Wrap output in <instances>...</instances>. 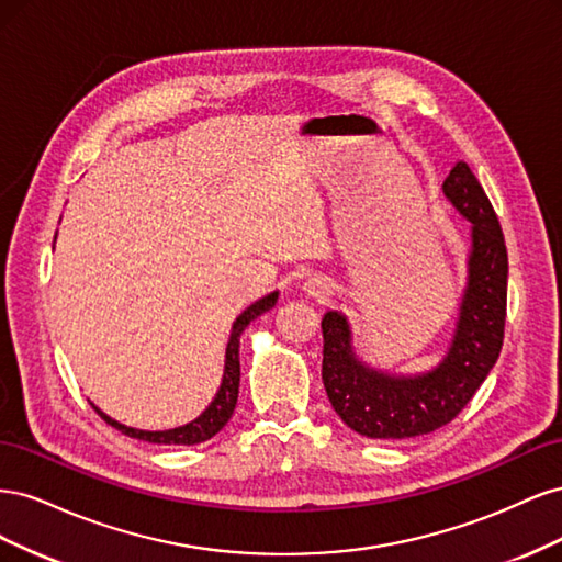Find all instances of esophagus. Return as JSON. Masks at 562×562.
<instances>
[{
  "instance_id": "1",
  "label": "esophagus",
  "mask_w": 562,
  "mask_h": 562,
  "mask_svg": "<svg viewBox=\"0 0 562 562\" xmlns=\"http://www.w3.org/2000/svg\"><path fill=\"white\" fill-rule=\"evenodd\" d=\"M304 291H307L310 295H321V293H323V283L316 281V279H312L310 283H304Z\"/></svg>"
}]
</instances>
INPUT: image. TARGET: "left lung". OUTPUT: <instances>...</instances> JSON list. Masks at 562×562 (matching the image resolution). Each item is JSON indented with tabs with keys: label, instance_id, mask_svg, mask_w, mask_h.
<instances>
[{
	"label": "left lung",
	"instance_id": "left-lung-1",
	"mask_svg": "<svg viewBox=\"0 0 562 562\" xmlns=\"http://www.w3.org/2000/svg\"><path fill=\"white\" fill-rule=\"evenodd\" d=\"M443 194L471 223L469 281L446 359L424 375H386L356 359L342 314L328 312L321 321L323 386L347 427L368 438L401 440L446 427L499 359L508 255L497 213L464 161L454 164Z\"/></svg>",
	"mask_w": 562,
	"mask_h": 562
}]
</instances>
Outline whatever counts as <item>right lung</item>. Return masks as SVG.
<instances>
[{"instance_id": "add662e5", "label": "right lung", "mask_w": 562, "mask_h": 562, "mask_svg": "<svg viewBox=\"0 0 562 562\" xmlns=\"http://www.w3.org/2000/svg\"><path fill=\"white\" fill-rule=\"evenodd\" d=\"M279 300V293H269L262 300L252 302L250 307L234 321L232 326V335H229V342H227V353H225V375H223V384H220L215 398L211 401V405L203 411L194 422L184 424V427H176V429H168V431H143V429H133L126 427V424H119L116 419L108 417L103 411H98L93 405V411L103 417L110 427H114L116 431H122L131 438H138V440H147V443H159V446H196L203 443V440L213 438L220 429L225 427L229 422L234 407H236V398H239V378H241V366H239V337L246 330V326L250 321L258 318L260 314L269 312L274 307Z\"/></svg>"}]
</instances>
